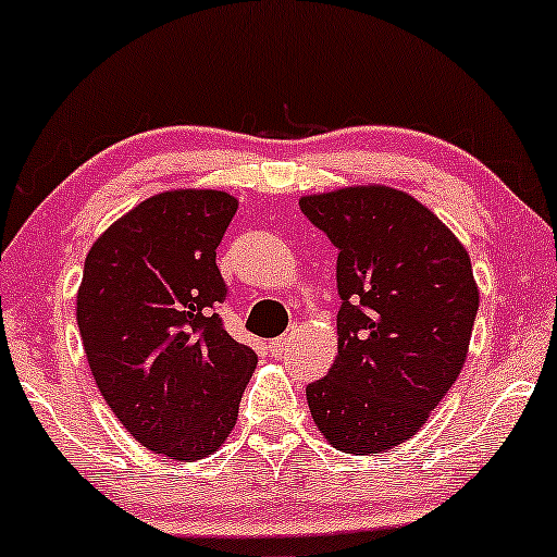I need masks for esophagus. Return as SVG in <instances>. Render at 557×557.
Returning <instances> with one entry per match:
<instances>
[{"label": "esophagus", "mask_w": 557, "mask_h": 557, "mask_svg": "<svg viewBox=\"0 0 557 557\" xmlns=\"http://www.w3.org/2000/svg\"><path fill=\"white\" fill-rule=\"evenodd\" d=\"M292 348V335H284V337H276V341L269 343V350L271 356H284V352Z\"/></svg>", "instance_id": "obj_1"}]
</instances>
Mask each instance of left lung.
<instances>
[{"instance_id": "8db88e82", "label": "left lung", "mask_w": 557, "mask_h": 557, "mask_svg": "<svg viewBox=\"0 0 557 557\" xmlns=\"http://www.w3.org/2000/svg\"><path fill=\"white\" fill-rule=\"evenodd\" d=\"M337 248V356L307 386L312 420L343 453L417 435L463 371L479 312L463 243L407 191L348 186L299 199Z\"/></svg>"}]
</instances>
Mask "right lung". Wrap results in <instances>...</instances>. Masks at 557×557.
<instances>
[{
  "label": "right lung",
  "instance_id": "obj_1",
  "mask_svg": "<svg viewBox=\"0 0 557 557\" xmlns=\"http://www.w3.org/2000/svg\"><path fill=\"white\" fill-rule=\"evenodd\" d=\"M235 212L216 189L140 201L91 245L76 294L86 360L114 417L186 463L225 443L258 363L212 312L227 296L214 258Z\"/></svg>",
  "mask_w": 557,
  "mask_h": 557
}]
</instances>
